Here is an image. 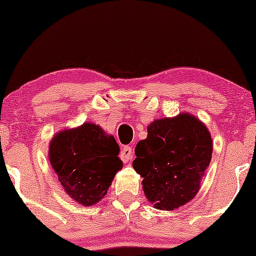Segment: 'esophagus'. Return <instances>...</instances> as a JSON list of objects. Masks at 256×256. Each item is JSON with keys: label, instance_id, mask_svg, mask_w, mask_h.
Instances as JSON below:
<instances>
[{"label": "esophagus", "instance_id": "34e87169", "mask_svg": "<svg viewBox=\"0 0 256 256\" xmlns=\"http://www.w3.org/2000/svg\"><path fill=\"white\" fill-rule=\"evenodd\" d=\"M132 156H134V149H132L131 146H124V148L122 149V152H120V158H122V160L124 161V162L130 161Z\"/></svg>", "mask_w": 256, "mask_h": 256}]
</instances>
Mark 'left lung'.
Returning a JSON list of instances; mask_svg holds the SVG:
<instances>
[{
  "label": "left lung",
  "mask_w": 256,
  "mask_h": 256,
  "mask_svg": "<svg viewBox=\"0 0 256 256\" xmlns=\"http://www.w3.org/2000/svg\"><path fill=\"white\" fill-rule=\"evenodd\" d=\"M210 131L196 116L182 113L154 120L137 143L132 166L156 210H173L196 196L212 158Z\"/></svg>",
  "instance_id": "obj_1"
}]
</instances>
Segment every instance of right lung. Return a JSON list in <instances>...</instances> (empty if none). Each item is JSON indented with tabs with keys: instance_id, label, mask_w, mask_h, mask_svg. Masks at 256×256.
I'll return each mask as SVG.
<instances>
[{
	"instance_id": "right-lung-1",
	"label": "right lung",
	"mask_w": 256,
	"mask_h": 256,
	"mask_svg": "<svg viewBox=\"0 0 256 256\" xmlns=\"http://www.w3.org/2000/svg\"><path fill=\"white\" fill-rule=\"evenodd\" d=\"M116 138L85 122L60 131L49 146V161L70 198L83 206L98 204L122 170Z\"/></svg>"
}]
</instances>
